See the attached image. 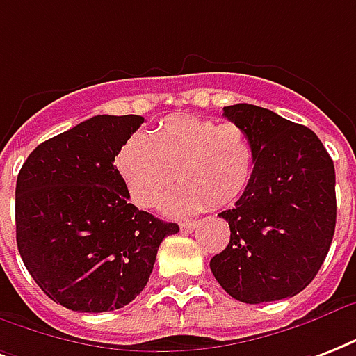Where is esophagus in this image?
Instances as JSON below:
<instances>
[{
    "label": "esophagus",
    "instance_id": "1",
    "mask_svg": "<svg viewBox=\"0 0 356 356\" xmlns=\"http://www.w3.org/2000/svg\"><path fill=\"white\" fill-rule=\"evenodd\" d=\"M197 227V222L196 220H186V222H181V232L184 233H190L194 232Z\"/></svg>",
    "mask_w": 356,
    "mask_h": 356
}]
</instances>
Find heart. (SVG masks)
<instances>
[{"mask_svg": "<svg viewBox=\"0 0 356 356\" xmlns=\"http://www.w3.org/2000/svg\"><path fill=\"white\" fill-rule=\"evenodd\" d=\"M254 164V145L241 127L194 115L164 119L149 138L130 136L115 154L119 177L138 207H154L177 179L181 184L162 203L173 216L237 202L250 184Z\"/></svg>", "mask_w": 356, "mask_h": 356, "instance_id": "b5f03b06", "label": "heart"}]
</instances>
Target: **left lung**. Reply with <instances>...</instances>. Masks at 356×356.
Returning <instances> with one entry per match:
<instances>
[{"mask_svg":"<svg viewBox=\"0 0 356 356\" xmlns=\"http://www.w3.org/2000/svg\"><path fill=\"white\" fill-rule=\"evenodd\" d=\"M224 118L248 134L256 164L235 207L218 214L232 235L211 270L246 305L293 297L316 278L334 237V162L316 132L267 108L226 106Z\"/></svg>","mask_w":356,"mask_h":356,"instance_id":"1","label":"left lung"}]
</instances>
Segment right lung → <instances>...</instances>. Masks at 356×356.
<instances>
[{
	"label": "right lung",
	"mask_w": 356,
	"mask_h": 356,
	"mask_svg": "<svg viewBox=\"0 0 356 356\" xmlns=\"http://www.w3.org/2000/svg\"><path fill=\"white\" fill-rule=\"evenodd\" d=\"M142 115H95L46 140L16 181V244L37 286L74 312H112L147 286L164 237L179 232L138 211L113 166Z\"/></svg>",
	"instance_id": "right-lung-1"
}]
</instances>
